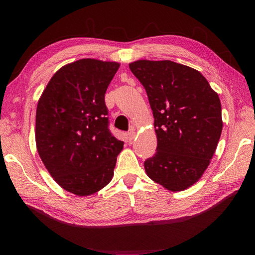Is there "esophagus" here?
I'll return each instance as SVG.
<instances>
[{
  "label": "esophagus",
  "mask_w": 255,
  "mask_h": 255,
  "mask_svg": "<svg viewBox=\"0 0 255 255\" xmlns=\"http://www.w3.org/2000/svg\"><path fill=\"white\" fill-rule=\"evenodd\" d=\"M135 136H136V133L133 132V130H130V132H128V133L127 134L128 140V141H132V140L134 139V138H135Z\"/></svg>",
  "instance_id": "1"
}]
</instances>
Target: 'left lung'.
<instances>
[{
  "label": "left lung",
  "instance_id": "obj_1",
  "mask_svg": "<svg viewBox=\"0 0 255 255\" xmlns=\"http://www.w3.org/2000/svg\"><path fill=\"white\" fill-rule=\"evenodd\" d=\"M148 95L157 148L144 161L146 175L170 191L192 186L203 175L222 132L221 103L204 76L171 60L128 65Z\"/></svg>",
  "mask_w": 255,
  "mask_h": 255
}]
</instances>
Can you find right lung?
<instances>
[{
  "label": "right lung",
  "mask_w": 255,
  "mask_h": 255,
  "mask_svg": "<svg viewBox=\"0 0 255 255\" xmlns=\"http://www.w3.org/2000/svg\"><path fill=\"white\" fill-rule=\"evenodd\" d=\"M120 64L83 58L61 67L38 101L36 146L61 188L90 196L114 176L123 141L109 129L104 96Z\"/></svg>",
  "instance_id": "add662e5"
}]
</instances>
